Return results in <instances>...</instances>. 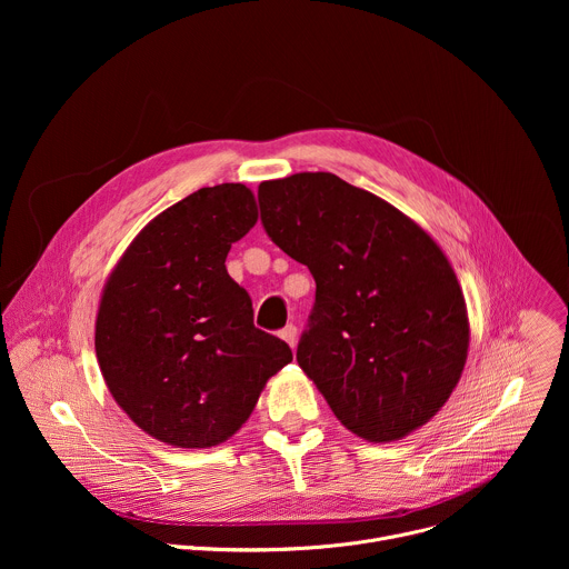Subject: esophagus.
I'll use <instances>...</instances> for the list:
<instances>
[{"instance_id":"esophagus-1","label":"esophagus","mask_w":569,"mask_h":569,"mask_svg":"<svg viewBox=\"0 0 569 569\" xmlns=\"http://www.w3.org/2000/svg\"><path fill=\"white\" fill-rule=\"evenodd\" d=\"M281 340H286L290 349H295V347H297V329L292 327V323H290V327H286V329L281 331Z\"/></svg>"}]
</instances>
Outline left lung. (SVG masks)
<instances>
[{
	"instance_id": "left-lung-1",
	"label": "left lung",
	"mask_w": 569,
	"mask_h": 569,
	"mask_svg": "<svg viewBox=\"0 0 569 569\" xmlns=\"http://www.w3.org/2000/svg\"><path fill=\"white\" fill-rule=\"evenodd\" d=\"M268 236L317 290L297 362L338 421L371 443L426 426L470 342L457 274L412 218L333 173L259 184Z\"/></svg>"
}]
</instances>
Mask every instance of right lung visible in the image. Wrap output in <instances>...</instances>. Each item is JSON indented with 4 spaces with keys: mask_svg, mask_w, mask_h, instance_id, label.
Returning <instances> with one entry per match:
<instances>
[{
    "mask_svg": "<svg viewBox=\"0 0 569 569\" xmlns=\"http://www.w3.org/2000/svg\"><path fill=\"white\" fill-rule=\"evenodd\" d=\"M259 220L246 184L204 187L154 216L110 272L94 347L130 421L176 448H211L250 419L290 347L254 327L224 268Z\"/></svg>",
    "mask_w": 569,
    "mask_h": 569,
    "instance_id": "right-lung-1",
    "label": "right lung"
}]
</instances>
